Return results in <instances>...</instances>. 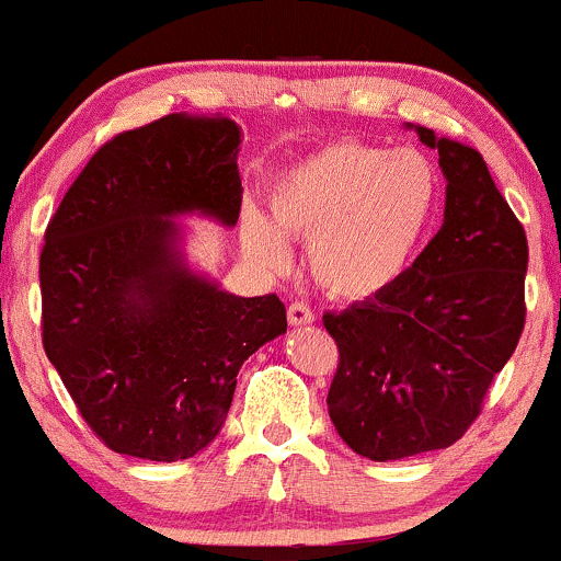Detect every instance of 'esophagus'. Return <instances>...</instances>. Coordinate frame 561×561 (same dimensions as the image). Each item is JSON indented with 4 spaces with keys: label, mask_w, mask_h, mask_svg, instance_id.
Segmentation results:
<instances>
[{
    "label": "esophagus",
    "mask_w": 561,
    "mask_h": 561,
    "mask_svg": "<svg viewBox=\"0 0 561 561\" xmlns=\"http://www.w3.org/2000/svg\"><path fill=\"white\" fill-rule=\"evenodd\" d=\"M286 316H288V323H291V327H307V323L316 321V312H312L305 302H291V305H288Z\"/></svg>",
    "instance_id": "1"
}]
</instances>
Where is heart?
I'll return each instance as SVG.
<instances>
[{
	"label": "heart",
	"mask_w": 561,
	"mask_h": 561,
	"mask_svg": "<svg viewBox=\"0 0 561 561\" xmlns=\"http://www.w3.org/2000/svg\"><path fill=\"white\" fill-rule=\"evenodd\" d=\"M438 203V168L417 149L331 144L275 186V225L243 216V245L254 262L280 273L291 264L286 238L307 243L318 286L342 302H366L407 273Z\"/></svg>",
	"instance_id": "obj_1"
}]
</instances>
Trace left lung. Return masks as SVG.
<instances>
[{
    "label": "left lung",
    "instance_id": "1",
    "mask_svg": "<svg viewBox=\"0 0 561 561\" xmlns=\"http://www.w3.org/2000/svg\"><path fill=\"white\" fill-rule=\"evenodd\" d=\"M438 149L444 225L385 294L327 312L340 347L329 417L355 455L388 462L451 447L479 417L524 329L527 234L468 144Z\"/></svg>",
    "mask_w": 561,
    "mask_h": 561
}]
</instances>
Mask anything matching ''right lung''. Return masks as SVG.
I'll return each instance as SVG.
<instances>
[{"label": "right lung", "mask_w": 561, "mask_h": 561, "mask_svg": "<svg viewBox=\"0 0 561 561\" xmlns=\"http://www.w3.org/2000/svg\"><path fill=\"white\" fill-rule=\"evenodd\" d=\"M240 128L168 114L106 141L69 186L39 254L42 345L90 431L154 462L197 455L238 371L286 331L275 294L234 297L186 267L173 216L234 227Z\"/></svg>", "instance_id": "add662e5"}]
</instances>
